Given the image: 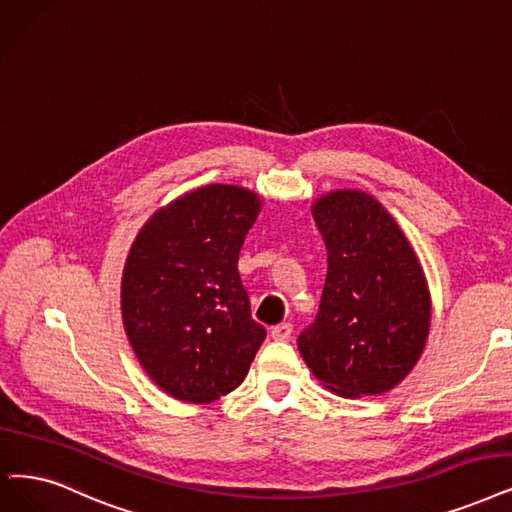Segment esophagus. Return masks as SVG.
Here are the masks:
<instances>
[{"label":"esophagus","mask_w":512,"mask_h":512,"mask_svg":"<svg viewBox=\"0 0 512 512\" xmlns=\"http://www.w3.org/2000/svg\"><path fill=\"white\" fill-rule=\"evenodd\" d=\"M292 330H294L292 323H279V325H275L273 330H271V338L283 342V340H288L292 336Z\"/></svg>","instance_id":"34e87169"}]
</instances>
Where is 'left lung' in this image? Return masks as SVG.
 <instances>
[{"mask_svg":"<svg viewBox=\"0 0 512 512\" xmlns=\"http://www.w3.org/2000/svg\"><path fill=\"white\" fill-rule=\"evenodd\" d=\"M327 250L319 313L298 336L315 378L357 399L395 388L418 363L431 330L422 264L382 203L355 189L313 201Z\"/></svg>","mask_w":512,"mask_h":512,"instance_id":"1","label":"left lung"}]
</instances>
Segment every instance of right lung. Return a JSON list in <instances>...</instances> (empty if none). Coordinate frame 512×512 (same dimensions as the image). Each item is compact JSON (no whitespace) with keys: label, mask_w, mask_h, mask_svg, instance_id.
<instances>
[{"label":"right lung","mask_w":512,"mask_h":512,"mask_svg":"<svg viewBox=\"0 0 512 512\" xmlns=\"http://www.w3.org/2000/svg\"><path fill=\"white\" fill-rule=\"evenodd\" d=\"M260 197L206 185L142 224L121 275V319L142 370L170 397L212 403L248 376L267 336L237 260Z\"/></svg>","instance_id":"right-lung-1"}]
</instances>
